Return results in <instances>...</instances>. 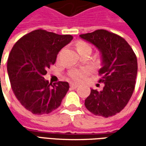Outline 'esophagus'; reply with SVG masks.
Segmentation results:
<instances>
[{"mask_svg": "<svg viewBox=\"0 0 146 146\" xmlns=\"http://www.w3.org/2000/svg\"><path fill=\"white\" fill-rule=\"evenodd\" d=\"M70 88H76L78 87L79 85H78L77 84H70Z\"/></svg>", "mask_w": 146, "mask_h": 146, "instance_id": "esophagus-1", "label": "esophagus"}]
</instances>
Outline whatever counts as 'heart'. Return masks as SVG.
<instances>
[{
	"label": "heart",
	"instance_id": "1",
	"mask_svg": "<svg viewBox=\"0 0 146 146\" xmlns=\"http://www.w3.org/2000/svg\"><path fill=\"white\" fill-rule=\"evenodd\" d=\"M76 48H77L78 52H80L81 50L87 49V48L91 49V47L88 44L84 42V41H79L76 44ZM88 74V68H82V69H79V70H72L71 71H70L69 72V77L72 80L80 81L82 79H84Z\"/></svg>",
	"mask_w": 146,
	"mask_h": 146
}]
</instances>
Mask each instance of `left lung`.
Listing matches in <instances>:
<instances>
[{"mask_svg": "<svg viewBox=\"0 0 146 146\" xmlns=\"http://www.w3.org/2000/svg\"><path fill=\"white\" fill-rule=\"evenodd\" d=\"M95 45L102 55V76L99 83L103 89H91L85 99V107L93 115L108 118L119 113L132 97L137 74V59L132 47L123 38L106 30L80 36Z\"/></svg>", "mask_w": 146, "mask_h": 146, "instance_id": "left-lung-1", "label": "left lung"}]
</instances>
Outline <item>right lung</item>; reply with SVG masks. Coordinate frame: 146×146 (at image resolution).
<instances>
[{
	"label": "right lung",
	"mask_w": 146,
	"mask_h": 146,
	"mask_svg": "<svg viewBox=\"0 0 146 146\" xmlns=\"http://www.w3.org/2000/svg\"><path fill=\"white\" fill-rule=\"evenodd\" d=\"M72 39L70 35L38 29L23 36L11 49L7 62L11 88L20 103L32 114H48L58 108L69 90L67 82L52 84L44 76Z\"/></svg>",
	"instance_id": "right-lung-1"
}]
</instances>
